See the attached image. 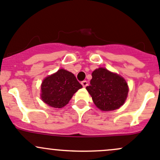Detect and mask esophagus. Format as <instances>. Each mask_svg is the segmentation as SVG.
Wrapping results in <instances>:
<instances>
[{
	"mask_svg": "<svg viewBox=\"0 0 160 160\" xmlns=\"http://www.w3.org/2000/svg\"><path fill=\"white\" fill-rule=\"evenodd\" d=\"M81 84H82V86L83 87V88H86V87L88 85V81H87V80H83V81L81 82Z\"/></svg>",
	"mask_w": 160,
	"mask_h": 160,
	"instance_id": "1",
	"label": "esophagus"
}]
</instances>
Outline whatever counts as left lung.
Here are the masks:
<instances>
[{"label":"left lung","mask_w":160,"mask_h":160,"mask_svg":"<svg viewBox=\"0 0 160 160\" xmlns=\"http://www.w3.org/2000/svg\"><path fill=\"white\" fill-rule=\"evenodd\" d=\"M91 85L86 89L92 97L94 105L102 111H112L124 104L128 93L126 80L104 68L92 72Z\"/></svg>","instance_id":"left-lung-1"}]
</instances>
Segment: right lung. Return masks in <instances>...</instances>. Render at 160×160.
<instances>
[{
  "instance_id": "1",
  "label": "right lung",
  "mask_w": 160,
  "mask_h": 160,
  "mask_svg": "<svg viewBox=\"0 0 160 160\" xmlns=\"http://www.w3.org/2000/svg\"><path fill=\"white\" fill-rule=\"evenodd\" d=\"M81 88L74 74L61 69L44 80L41 84V98L49 106L62 108Z\"/></svg>"
}]
</instances>
